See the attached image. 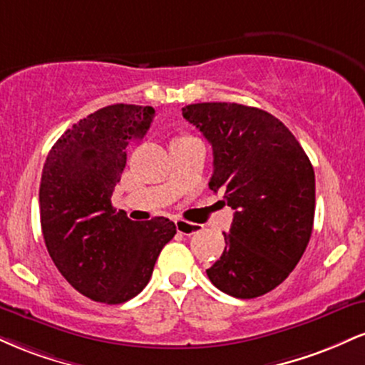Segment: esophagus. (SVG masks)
Here are the masks:
<instances>
[{
  "label": "esophagus",
  "mask_w": 365,
  "mask_h": 365,
  "mask_svg": "<svg viewBox=\"0 0 365 365\" xmlns=\"http://www.w3.org/2000/svg\"><path fill=\"white\" fill-rule=\"evenodd\" d=\"M175 225H177V232L182 233V235H194V233L200 232V225L188 223V221H183V220H177L175 221Z\"/></svg>",
  "instance_id": "obj_1"
}]
</instances>
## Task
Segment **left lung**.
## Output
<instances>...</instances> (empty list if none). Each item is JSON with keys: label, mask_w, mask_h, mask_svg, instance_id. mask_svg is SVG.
<instances>
[{"label": "left lung", "mask_w": 365, "mask_h": 365, "mask_svg": "<svg viewBox=\"0 0 365 365\" xmlns=\"http://www.w3.org/2000/svg\"><path fill=\"white\" fill-rule=\"evenodd\" d=\"M212 145V192L235 209L226 247L206 273L221 292L255 299L288 278L305 252L316 178L302 145L271 113L237 103L182 110Z\"/></svg>", "instance_id": "1"}]
</instances>
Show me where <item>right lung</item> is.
Segmentation results:
<instances>
[{
    "mask_svg": "<svg viewBox=\"0 0 365 365\" xmlns=\"http://www.w3.org/2000/svg\"><path fill=\"white\" fill-rule=\"evenodd\" d=\"M153 120L150 106L111 104L66 130L46 158L39 188L46 247L63 278L96 302L123 304L144 290L177 233L168 217L139 223L111 204L128 145Z\"/></svg>",
    "mask_w": 365,
    "mask_h": 365,
    "instance_id": "add662e5",
    "label": "right lung"
}]
</instances>
